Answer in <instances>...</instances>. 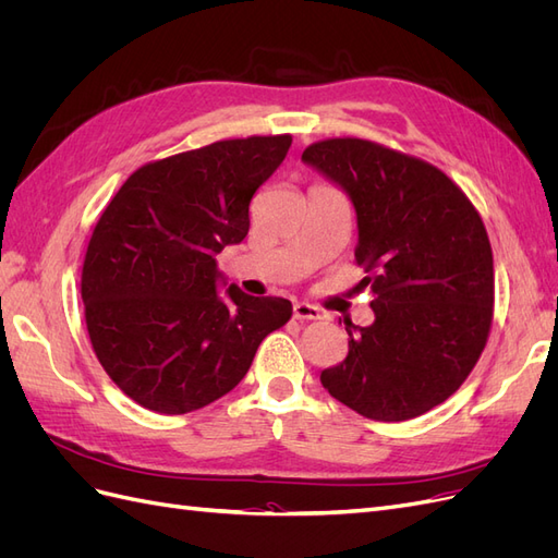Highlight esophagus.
Instances as JSON below:
<instances>
[{
    "mask_svg": "<svg viewBox=\"0 0 558 558\" xmlns=\"http://www.w3.org/2000/svg\"><path fill=\"white\" fill-rule=\"evenodd\" d=\"M293 316L300 320H316L320 318V310L310 305V302H293Z\"/></svg>",
    "mask_w": 558,
    "mask_h": 558,
    "instance_id": "esophagus-1",
    "label": "esophagus"
}]
</instances>
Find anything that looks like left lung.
I'll use <instances>...</instances> for the list:
<instances>
[{
  "instance_id": "obj_1",
  "label": "left lung",
  "mask_w": 558,
  "mask_h": 558,
  "mask_svg": "<svg viewBox=\"0 0 558 558\" xmlns=\"http://www.w3.org/2000/svg\"><path fill=\"white\" fill-rule=\"evenodd\" d=\"M302 160L351 197L356 263L375 324L344 320L347 359L326 391L375 421H408L445 402L480 361L494 320V253L482 216L430 162L381 144L316 142Z\"/></svg>"
}]
</instances>
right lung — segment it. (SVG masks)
Wrapping results in <instances>:
<instances>
[{
  "instance_id": "1",
  "label": "right lung",
  "mask_w": 558,
  "mask_h": 558,
  "mask_svg": "<svg viewBox=\"0 0 558 558\" xmlns=\"http://www.w3.org/2000/svg\"><path fill=\"white\" fill-rule=\"evenodd\" d=\"M291 134L214 142L132 172L99 216L81 272L90 344L142 408L185 414L232 391L283 298L226 283L216 253L248 232V202L289 154Z\"/></svg>"
}]
</instances>
